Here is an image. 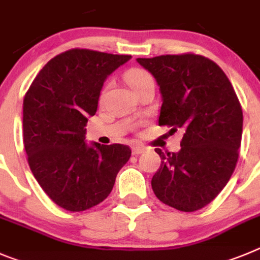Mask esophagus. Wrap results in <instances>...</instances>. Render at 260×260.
Returning a JSON list of instances; mask_svg holds the SVG:
<instances>
[{
  "label": "esophagus",
  "instance_id": "34e87169",
  "mask_svg": "<svg viewBox=\"0 0 260 260\" xmlns=\"http://www.w3.org/2000/svg\"><path fill=\"white\" fill-rule=\"evenodd\" d=\"M144 151H145V147H142V146H133V149H132L133 155H140V154H142Z\"/></svg>",
  "mask_w": 260,
  "mask_h": 260
}]
</instances>
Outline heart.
<instances>
[{"label": "heart", "mask_w": 260, "mask_h": 260, "mask_svg": "<svg viewBox=\"0 0 260 260\" xmlns=\"http://www.w3.org/2000/svg\"><path fill=\"white\" fill-rule=\"evenodd\" d=\"M125 79H127V83L129 84V86L133 90H139L141 86H144L145 84L150 83L153 80V76L147 71L141 69H132L127 72L125 75Z\"/></svg>", "instance_id": "b5f03b06"}]
</instances>
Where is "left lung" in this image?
<instances>
[{"label":"left lung","mask_w":260,"mask_h":260,"mask_svg":"<svg viewBox=\"0 0 260 260\" xmlns=\"http://www.w3.org/2000/svg\"><path fill=\"white\" fill-rule=\"evenodd\" d=\"M155 78L163 104L159 125L182 132L181 149L163 153L151 179L159 201L193 212L209 205L232 176L242 137V109L223 70L186 53L137 58Z\"/></svg>","instance_id":"8db88e82"}]
</instances>
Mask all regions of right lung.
<instances>
[{
	"label": "right lung",
	"instance_id": "1",
	"mask_svg": "<svg viewBox=\"0 0 260 260\" xmlns=\"http://www.w3.org/2000/svg\"><path fill=\"white\" fill-rule=\"evenodd\" d=\"M131 55L71 49L49 60L23 101V142L35 179L55 205L79 212L106 200L127 145L85 142L105 80Z\"/></svg>",
	"mask_w": 260,
	"mask_h": 260
}]
</instances>
